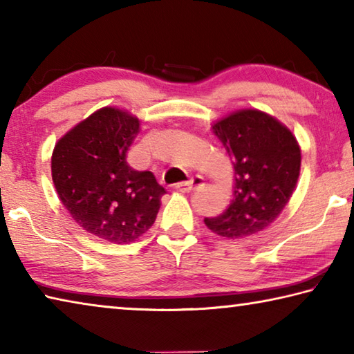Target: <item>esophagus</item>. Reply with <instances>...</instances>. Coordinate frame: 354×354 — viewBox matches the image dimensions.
I'll return each instance as SVG.
<instances>
[{"label":"esophagus","mask_w":354,"mask_h":354,"mask_svg":"<svg viewBox=\"0 0 354 354\" xmlns=\"http://www.w3.org/2000/svg\"><path fill=\"white\" fill-rule=\"evenodd\" d=\"M203 185H205V179H203L201 176H194V178H190L189 181L176 184L175 187H176V190L183 192V194H189V192H192V190L201 189Z\"/></svg>","instance_id":"1"}]
</instances>
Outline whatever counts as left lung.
Listing matches in <instances>:
<instances>
[{"label":"left lung","instance_id":"left-lung-1","mask_svg":"<svg viewBox=\"0 0 354 354\" xmlns=\"http://www.w3.org/2000/svg\"><path fill=\"white\" fill-rule=\"evenodd\" d=\"M234 165V198L218 217L205 218L215 234L242 239L273 223L295 190L301 151L277 118L257 109L237 111L214 123Z\"/></svg>","mask_w":354,"mask_h":354}]
</instances>
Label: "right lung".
<instances>
[{"label": "right lung", "instance_id": "1", "mask_svg": "<svg viewBox=\"0 0 354 354\" xmlns=\"http://www.w3.org/2000/svg\"><path fill=\"white\" fill-rule=\"evenodd\" d=\"M139 128L131 113L103 107L70 129L53 151L51 175L62 205L77 225L109 242L128 243L147 232L165 194L151 171L128 164Z\"/></svg>", "mask_w": 354, "mask_h": 354}]
</instances>
